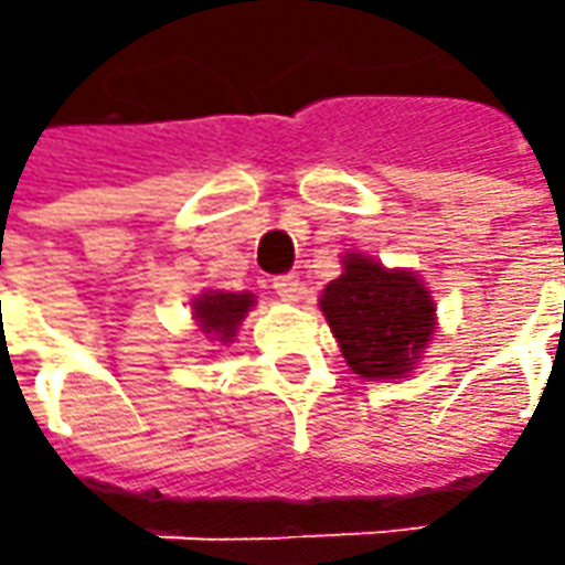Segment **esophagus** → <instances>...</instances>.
Masks as SVG:
<instances>
[{
	"label": "esophagus",
	"instance_id": "esophagus-1",
	"mask_svg": "<svg viewBox=\"0 0 565 565\" xmlns=\"http://www.w3.org/2000/svg\"><path fill=\"white\" fill-rule=\"evenodd\" d=\"M275 294L281 296L284 302H299L302 299V281H299V275H281V278H275Z\"/></svg>",
	"mask_w": 565,
	"mask_h": 565
}]
</instances>
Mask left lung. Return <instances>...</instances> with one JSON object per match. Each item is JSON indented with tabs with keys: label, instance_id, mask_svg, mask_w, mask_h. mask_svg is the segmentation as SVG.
Wrapping results in <instances>:
<instances>
[{
	"label": "left lung",
	"instance_id": "1",
	"mask_svg": "<svg viewBox=\"0 0 565 565\" xmlns=\"http://www.w3.org/2000/svg\"><path fill=\"white\" fill-rule=\"evenodd\" d=\"M320 308L350 371L365 380L407 377L437 329L419 275L365 254H344V271L326 284Z\"/></svg>",
	"mask_w": 565,
	"mask_h": 565
}]
</instances>
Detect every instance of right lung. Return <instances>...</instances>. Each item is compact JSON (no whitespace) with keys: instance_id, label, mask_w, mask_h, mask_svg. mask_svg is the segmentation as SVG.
Returning a JSON list of instances; mask_svg holds the SVG:
<instances>
[{"instance_id":"obj_1","label":"right lung","mask_w":565,"mask_h":565,"mask_svg":"<svg viewBox=\"0 0 565 565\" xmlns=\"http://www.w3.org/2000/svg\"><path fill=\"white\" fill-rule=\"evenodd\" d=\"M194 320L200 332L212 341L227 344L236 338L245 315L254 308V294H224V290H206L194 299Z\"/></svg>"}]
</instances>
